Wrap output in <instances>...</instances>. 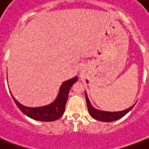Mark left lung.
I'll use <instances>...</instances> for the list:
<instances>
[{
  "label": "left lung",
  "mask_w": 149,
  "mask_h": 149,
  "mask_svg": "<svg viewBox=\"0 0 149 149\" xmlns=\"http://www.w3.org/2000/svg\"><path fill=\"white\" fill-rule=\"evenodd\" d=\"M86 104H87V108H88L89 113L91 115L92 118L97 120H100V121H104V122H111L113 120H117L120 118H123L125 114H127L131 110H132L134 106V105L128 109H126L125 111H117V112H108V111H103L97 110L93 107L90 103V100L88 99V97L86 95Z\"/></svg>",
  "instance_id": "left-lung-1"
}]
</instances>
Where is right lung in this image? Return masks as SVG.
<instances>
[{
	"mask_svg": "<svg viewBox=\"0 0 149 149\" xmlns=\"http://www.w3.org/2000/svg\"><path fill=\"white\" fill-rule=\"evenodd\" d=\"M77 79H78V77H75L72 79L64 82L60 86L58 97L56 100L49 105L39 107H28L24 106L15 99L11 92L10 93L17 107L25 115L36 120L54 121L60 118L65 112V104L67 101L69 92H70V90L71 86H72V84L76 83Z\"/></svg>",
	"mask_w": 149,
	"mask_h": 149,
	"instance_id": "add662e5",
	"label": "right lung"
}]
</instances>
